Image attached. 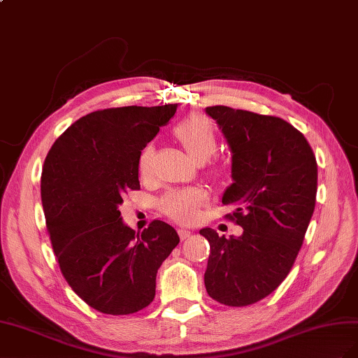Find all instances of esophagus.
<instances>
[{
  "mask_svg": "<svg viewBox=\"0 0 358 358\" xmlns=\"http://www.w3.org/2000/svg\"><path fill=\"white\" fill-rule=\"evenodd\" d=\"M178 236H180L181 240H186V238H189L192 236V231L187 229V228H180L178 229Z\"/></svg>",
  "mask_w": 358,
  "mask_h": 358,
  "instance_id": "esophagus-1",
  "label": "esophagus"
}]
</instances>
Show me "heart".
I'll list each match as a JSON object with an SVG mask.
<instances>
[{
  "instance_id": "heart-1",
  "label": "heart",
  "mask_w": 358,
  "mask_h": 358,
  "mask_svg": "<svg viewBox=\"0 0 358 358\" xmlns=\"http://www.w3.org/2000/svg\"><path fill=\"white\" fill-rule=\"evenodd\" d=\"M176 136L186 148V151L196 162H206L217 148L216 127L213 121L203 115H190L182 120L176 127ZM155 147L147 144L142 148L138 159V169L141 177L148 178L152 173ZM206 201V193L201 189H178L171 190L160 199V208L169 217L177 220H192L196 216L198 207Z\"/></svg>"
}]
</instances>
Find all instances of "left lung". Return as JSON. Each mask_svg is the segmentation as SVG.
Here are the masks:
<instances>
[{"mask_svg":"<svg viewBox=\"0 0 358 358\" xmlns=\"http://www.w3.org/2000/svg\"><path fill=\"white\" fill-rule=\"evenodd\" d=\"M232 152V185L222 202L243 228L227 238L199 231L211 253L203 282L210 297L243 308L270 295L297 258L315 210L318 166L313 151L289 122L228 106H208Z\"/></svg>","mask_w":358,"mask_h":358,"instance_id":"obj_1","label":"left lung"}]
</instances>
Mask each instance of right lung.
<instances>
[{
  "mask_svg": "<svg viewBox=\"0 0 358 358\" xmlns=\"http://www.w3.org/2000/svg\"><path fill=\"white\" fill-rule=\"evenodd\" d=\"M177 105L96 110L75 121L45 159L42 203L64 279L91 308L135 313L155 300L157 270L180 243L152 220L141 234L118 207L138 190L142 148L173 117Z\"/></svg>",
  "mask_w": 358,
  "mask_h": 358,
  "instance_id": "obj_1",
  "label": "right lung"
}]
</instances>
